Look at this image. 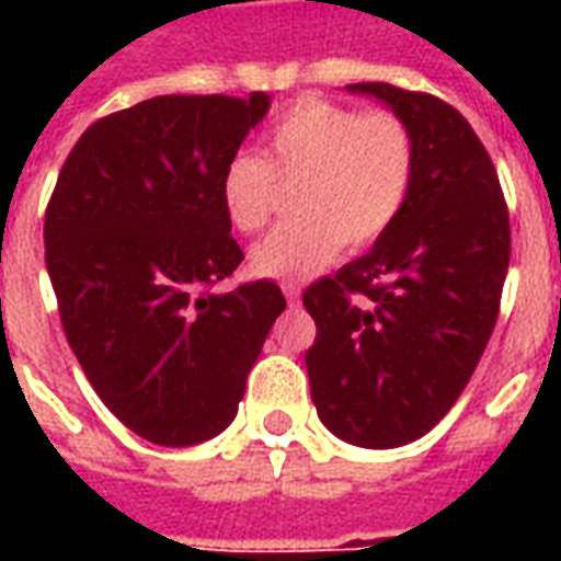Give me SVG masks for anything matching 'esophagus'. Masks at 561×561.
Listing matches in <instances>:
<instances>
[{
  "instance_id": "1",
  "label": "esophagus",
  "mask_w": 561,
  "mask_h": 561,
  "mask_svg": "<svg viewBox=\"0 0 561 561\" xmlns=\"http://www.w3.org/2000/svg\"><path fill=\"white\" fill-rule=\"evenodd\" d=\"M282 294H285V300H288L291 306L300 304V288H297V285H291V282H285V285H282Z\"/></svg>"
}]
</instances>
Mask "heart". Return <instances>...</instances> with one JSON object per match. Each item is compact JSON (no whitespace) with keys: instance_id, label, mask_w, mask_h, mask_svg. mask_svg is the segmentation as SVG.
Returning a JSON list of instances; mask_svg holds the SVG:
<instances>
[{"instance_id":"1","label":"heart","mask_w":561,"mask_h":561,"mask_svg":"<svg viewBox=\"0 0 561 561\" xmlns=\"http://www.w3.org/2000/svg\"><path fill=\"white\" fill-rule=\"evenodd\" d=\"M294 219L252 245L255 276L304 282L342 252L369 249L400 219L414 183V140L393 114H364L328 99H300L261 135L255 156L221 164L219 201L233 231L255 233L294 183Z\"/></svg>"}]
</instances>
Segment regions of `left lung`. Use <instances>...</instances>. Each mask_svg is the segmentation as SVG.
Listing matches in <instances>:
<instances>
[{
    "instance_id": "8db88e82",
    "label": "left lung",
    "mask_w": 561,
    "mask_h": 561,
    "mask_svg": "<svg viewBox=\"0 0 561 561\" xmlns=\"http://www.w3.org/2000/svg\"><path fill=\"white\" fill-rule=\"evenodd\" d=\"M400 116L414 183L400 219L364 257L304 291L312 402L330 433L388 450L421 438L469 385L502 300L511 225L486 149L435 95L352 83Z\"/></svg>"
}]
</instances>
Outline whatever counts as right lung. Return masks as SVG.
Wrapping results in <instances>:
<instances>
[{
  "label": "right lung",
  "mask_w": 561,
  "mask_h": 561,
  "mask_svg": "<svg viewBox=\"0 0 561 561\" xmlns=\"http://www.w3.org/2000/svg\"><path fill=\"white\" fill-rule=\"evenodd\" d=\"M270 95H156L90 126L56 180L44 257L68 345L131 433L201 445L237 417L285 309L279 285L207 291L243 261L221 213V164Z\"/></svg>",
  "instance_id": "obj_1"
}]
</instances>
